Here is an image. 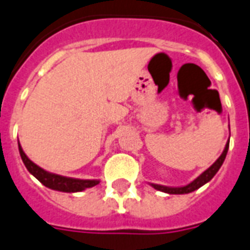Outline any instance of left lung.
Instances as JSON below:
<instances>
[{
    "mask_svg": "<svg viewBox=\"0 0 250 250\" xmlns=\"http://www.w3.org/2000/svg\"><path fill=\"white\" fill-rule=\"evenodd\" d=\"M229 140L227 141V144L225 146V150L222 153L219 158H218L215 162H214L211 166L202 172L200 176L194 179L193 182H190L189 184H187V186L183 187H167V186H161V184H153L150 183V186L157 190H161V192H165V193L168 194H186V193H190V192H193V190L198 189L200 187H202L204 184H206L208 182H210L211 179L214 178V175L217 174L218 170L221 168V166L223 165L226 160V156H227V152H229Z\"/></svg>",
    "mask_w": 250,
    "mask_h": 250,
    "instance_id": "8db88e82",
    "label": "left lung"
}]
</instances>
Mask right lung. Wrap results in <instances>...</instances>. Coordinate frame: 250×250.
Masks as SVG:
<instances>
[{"label": "right lung", "mask_w": 250, "mask_h": 250, "mask_svg": "<svg viewBox=\"0 0 250 250\" xmlns=\"http://www.w3.org/2000/svg\"><path fill=\"white\" fill-rule=\"evenodd\" d=\"M18 146H19V153H21V161L29 174H32L35 178L40 183H42L45 187H48L50 189L60 190V192H67V193H74V192H82L86 188H92V187L97 186L100 180L97 179H76V178H67V176H62V175L53 174L49 171L41 168L36 164H33L32 161L29 160L28 157L25 156L23 152L19 141H18Z\"/></svg>", "instance_id": "add662e5"}]
</instances>
